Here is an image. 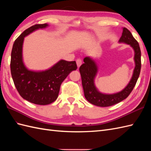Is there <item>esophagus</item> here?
I'll use <instances>...</instances> for the list:
<instances>
[{
    "instance_id": "34e87169",
    "label": "esophagus",
    "mask_w": 151,
    "mask_h": 151,
    "mask_svg": "<svg viewBox=\"0 0 151 151\" xmlns=\"http://www.w3.org/2000/svg\"><path fill=\"white\" fill-rule=\"evenodd\" d=\"M76 65H77V67H80V66L82 65V60L80 58H78L77 60H76Z\"/></svg>"
}]
</instances>
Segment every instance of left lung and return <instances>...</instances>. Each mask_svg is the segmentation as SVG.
Segmentation results:
<instances>
[{"mask_svg":"<svg viewBox=\"0 0 151 151\" xmlns=\"http://www.w3.org/2000/svg\"><path fill=\"white\" fill-rule=\"evenodd\" d=\"M132 47L134 51V67L132 76L129 84L123 90L113 94H105L99 91L95 85V78L98 72V66L91 58H84V63L80 67V73L82 78V84L85 98L92 104L97 106L107 107L117 104L126 99L135 86L139 78L141 70V50L138 42L134 39L132 34L126 28H123V33L119 40Z\"/></svg>","mask_w":151,"mask_h":151,"instance_id":"1","label":"left lung"}]
</instances>
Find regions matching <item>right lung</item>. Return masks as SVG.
<instances>
[{
	"label": "right lung",
	"mask_w": 151,
	"mask_h": 151,
	"mask_svg": "<svg viewBox=\"0 0 151 151\" xmlns=\"http://www.w3.org/2000/svg\"><path fill=\"white\" fill-rule=\"evenodd\" d=\"M49 24H35L25 30L14 43L11 54L10 69L12 76L19 93L25 100L39 105H47L55 101L60 91L61 84L69 74L77 69L75 61L63 60L50 69L35 71L27 69L22 60V45L24 37Z\"/></svg>",
	"instance_id": "right-lung-1"
}]
</instances>
